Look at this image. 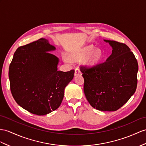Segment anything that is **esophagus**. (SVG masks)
<instances>
[{
  "instance_id": "obj_1",
  "label": "esophagus",
  "mask_w": 146,
  "mask_h": 146,
  "mask_svg": "<svg viewBox=\"0 0 146 146\" xmlns=\"http://www.w3.org/2000/svg\"><path fill=\"white\" fill-rule=\"evenodd\" d=\"M80 74H81L80 70L79 69V67H77V68H76L75 69V73H74V75L76 76L77 75H80Z\"/></svg>"
}]
</instances>
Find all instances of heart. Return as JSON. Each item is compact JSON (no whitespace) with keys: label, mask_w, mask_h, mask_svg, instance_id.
<instances>
[{"label":"heart","mask_w":146,"mask_h":146,"mask_svg":"<svg viewBox=\"0 0 146 146\" xmlns=\"http://www.w3.org/2000/svg\"><path fill=\"white\" fill-rule=\"evenodd\" d=\"M94 47L92 46H88L81 49L77 53L72 54L70 56V59L72 60H80L84 59L91 54L87 60V63L89 65H95L99 62L102 58V52L100 49H96L94 51Z\"/></svg>","instance_id":"heart-1"}]
</instances>
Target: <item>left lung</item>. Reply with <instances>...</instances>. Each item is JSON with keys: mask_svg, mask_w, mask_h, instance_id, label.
Listing matches in <instances>:
<instances>
[{"mask_svg": "<svg viewBox=\"0 0 146 146\" xmlns=\"http://www.w3.org/2000/svg\"><path fill=\"white\" fill-rule=\"evenodd\" d=\"M113 48L106 61L80 66L84 79V92L90 105L100 111H113L129 100L136 90L137 59L126 44L105 40Z\"/></svg>", "mask_w": 146, "mask_h": 146, "instance_id": "obj_1", "label": "left lung"}]
</instances>
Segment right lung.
I'll return each mask as SVG.
<instances>
[{"instance_id":"add662e5","label":"right lung","mask_w":146,"mask_h":146,"mask_svg":"<svg viewBox=\"0 0 146 146\" xmlns=\"http://www.w3.org/2000/svg\"><path fill=\"white\" fill-rule=\"evenodd\" d=\"M56 48L40 38L18 48L9 70L10 90L21 107L36 115L59 108L74 70H58L59 59L48 51Z\"/></svg>"}]
</instances>
